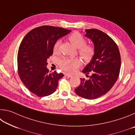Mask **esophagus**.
<instances>
[{
  "instance_id": "1",
  "label": "esophagus",
  "mask_w": 135,
  "mask_h": 135,
  "mask_svg": "<svg viewBox=\"0 0 135 135\" xmlns=\"http://www.w3.org/2000/svg\"><path fill=\"white\" fill-rule=\"evenodd\" d=\"M65 76H66L67 77H68V78H71V77H73L71 75H70V74H66L65 75Z\"/></svg>"
}]
</instances>
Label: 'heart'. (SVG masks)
Segmentation results:
<instances>
[{"label":"heart","mask_w":135,"mask_h":135,"mask_svg":"<svg viewBox=\"0 0 135 135\" xmlns=\"http://www.w3.org/2000/svg\"><path fill=\"white\" fill-rule=\"evenodd\" d=\"M68 39L78 48V53L84 61L88 62L93 58L95 55L94 47L92 45L86 44V40L79 32H74L69 36ZM60 40H57L53 46L54 54H58L59 51ZM81 62L79 58H64L59 61L58 65L61 69L68 73H73L81 65Z\"/></svg>","instance_id":"b5f03b06"}]
</instances>
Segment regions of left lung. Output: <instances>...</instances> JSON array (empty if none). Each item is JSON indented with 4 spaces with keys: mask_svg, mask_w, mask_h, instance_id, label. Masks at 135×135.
I'll return each instance as SVG.
<instances>
[{
    "mask_svg": "<svg viewBox=\"0 0 135 135\" xmlns=\"http://www.w3.org/2000/svg\"><path fill=\"white\" fill-rule=\"evenodd\" d=\"M85 36L94 44L95 55L83 73L91 74L88 80L80 79V84L75 89L77 95L87 99H95L108 92L117 81L120 74L121 57L115 42L103 31L86 30Z\"/></svg>",
    "mask_w": 135,
    "mask_h": 135,
    "instance_id": "8db88e82",
    "label": "left lung"
}]
</instances>
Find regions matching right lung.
<instances>
[{
  "instance_id": "obj_1",
  "label": "right lung",
  "mask_w": 135,
  "mask_h": 135,
  "mask_svg": "<svg viewBox=\"0 0 135 135\" xmlns=\"http://www.w3.org/2000/svg\"><path fill=\"white\" fill-rule=\"evenodd\" d=\"M70 31L51 26L36 27L25 36L20 45L17 55L18 75L26 88L38 97L54 93L58 80L64 76L56 71L49 72L47 59L53 54L55 42Z\"/></svg>"
}]
</instances>
